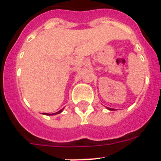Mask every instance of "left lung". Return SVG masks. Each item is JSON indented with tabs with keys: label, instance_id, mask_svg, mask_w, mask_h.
<instances>
[{
	"label": "left lung",
	"instance_id": "8db88e82",
	"mask_svg": "<svg viewBox=\"0 0 161 161\" xmlns=\"http://www.w3.org/2000/svg\"><path fill=\"white\" fill-rule=\"evenodd\" d=\"M106 108H107L108 109H109V110H114V109H111V108H109V107H106Z\"/></svg>",
	"mask_w": 161,
	"mask_h": 161
}]
</instances>
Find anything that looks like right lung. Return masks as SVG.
<instances>
[{
	"mask_svg": "<svg viewBox=\"0 0 161 161\" xmlns=\"http://www.w3.org/2000/svg\"><path fill=\"white\" fill-rule=\"evenodd\" d=\"M63 109H64V108L62 109H60V110H59V111L58 112H56V113H53V114H47V113H43V114H45V115H55V114H60L61 112L63 111Z\"/></svg>",
	"mask_w": 161,
	"mask_h": 161,
	"instance_id": "1",
	"label": "right lung"
}]
</instances>
